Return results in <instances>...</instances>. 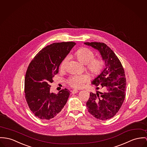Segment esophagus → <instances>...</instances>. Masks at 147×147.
I'll return each mask as SVG.
<instances>
[{
    "instance_id": "1",
    "label": "esophagus",
    "mask_w": 147,
    "mask_h": 147,
    "mask_svg": "<svg viewBox=\"0 0 147 147\" xmlns=\"http://www.w3.org/2000/svg\"><path fill=\"white\" fill-rule=\"evenodd\" d=\"M77 92H78V90H71V93H72L73 94L76 93H77Z\"/></svg>"
}]
</instances>
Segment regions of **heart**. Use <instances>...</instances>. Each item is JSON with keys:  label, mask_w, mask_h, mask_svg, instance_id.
Returning <instances> with one entry per match:
<instances>
[{"label": "heart", "mask_w": 147, "mask_h": 147, "mask_svg": "<svg viewBox=\"0 0 147 147\" xmlns=\"http://www.w3.org/2000/svg\"><path fill=\"white\" fill-rule=\"evenodd\" d=\"M75 55L80 62L86 64V68L90 74L97 76L101 73L105 65V61L101 57H94V53L92 50L87 47H83L75 53ZM69 60L68 56L65 57L63 60L60 67L61 70L66 68ZM87 80V78L85 75L73 76L67 80V82L73 88H80L84 86Z\"/></svg>", "instance_id": "1"}]
</instances>
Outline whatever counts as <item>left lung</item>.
Returning <instances> with one entry per match:
<instances>
[{
	"label": "left lung",
	"mask_w": 147,
	"mask_h": 147,
	"mask_svg": "<svg viewBox=\"0 0 147 147\" xmlns=\"http://www.w3.org/2000/svg\"><path fill=\"white\" fill-rule=\"evenodd\" d=\"M98 50L105 61L106 67L92 83L103 92H90L86 103L88 111L97 119L106 120L117 113L125 98L126 80L124 69L113 51L103 42H84Z\"/></svg>",
	"instance_id": "1"
}]
</instances>
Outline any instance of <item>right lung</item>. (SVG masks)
<instances>
[{"instance_id":"obj_1","label":"right lung","mask_w":147,"mask_h":147,"mask_svg":"<svg viewBox=\"0 0 147 147\" xmlns=\"http://www.w3.org/2000/svg\"><path fill=\"white\" fill-rule=\"evenodd\" d=\"M74 42H56L46 46L30 63L24 79L25 98L35 116L41 120L55 117L65 105L70 91L65 88L57 94L51 93L50 83L59 67L69 54Z\"/></svg>"}]
</instances>
